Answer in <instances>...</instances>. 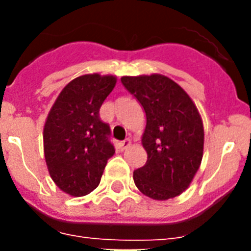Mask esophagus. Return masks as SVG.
Listing matches in <instances>:
<instances>
[{
    "mask_svg": "<svg viewBox=\"0 0 251 251\" xmlns=\"http://www.w3.org/2000/svg\"><path fill=\"white\" fill-rule=\"evenodd\" d=\"M129 146H130V139H124V141H122L121 143H119V148H121L122 151L127 150Z\"/></svg>",
    "mask_w": 251,
    "mask_h": 251,
    "instance_id": "34e87169",
    "label": "esophagus"
}]
</instances>
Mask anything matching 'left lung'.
I'll return each mask as SVG.
<instances>
[{"label":"left lung","mask_w":251,"mask_h":251,"mask_svg":"<svg viewBox=\"0 0 251 251\" xmlns=\"http://www.w3.org/2000/svg\"><path fill=\"white\" fill-rule=\"evenodd\" d=\"M146 112L142 145L147 162L133 172L137 188L153 200L179 196L192 182L203 156V124L187 93L161 74L122 76Z\"/></svg>","instance_id":"1"}]
</instances>
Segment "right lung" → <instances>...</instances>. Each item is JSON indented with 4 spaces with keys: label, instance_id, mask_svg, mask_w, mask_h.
Instances as JSON below:
<instances>
[{
    "label": "right lung",
    "instance_id": "obj_1",
    "mask_svg": "<svg viewBox=\"0 0 251 251\" xmlns=\"http://www.w3.org/2000/svg\"><path fill=\"white\" fill-rule=\"evenodd\" d=\"M114 75L85 74L61 90L44 126V154L55 185L74 197L98 187L106 162L114 154L110 128L99 109L114 89Z\"/></svg>",
    "mask_w": 251,
    "mask_h": 251
}]
</instances>
